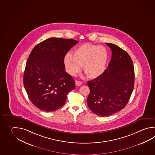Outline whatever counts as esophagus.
<instances>
[{
    "label": "esophagus",
    "mask_w": 155,
    "mask_h": 155,
    "mask_svg": "<svg viewBox=\"0 0 155 155\" xmlns=\"http://www.w3.org/2000/svg\"><path fill=\"white\" fill-rule=\"evenodd\" d=\"M76 85L77 86H80V85H82V82L81 81H76Z\"/></svg>",
    "instance_id": "obj_1"
}]
</instances>
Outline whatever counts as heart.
Masks as SVG:
<instances>
[{"instance_id": "heart-1", "label": "heart", "mask_w": 155, "mask_h": 155, "mask_svg": "<svg viewBox=\"0 0 155 155\" xmlns=\"http://www.w3.org/2000/svg\"><path fill=\"white\" fill-rule=\"evenodd\" d=\"M108 54L106 48L91 44H84L76 48L73 55L67 54L64 63L67 71L75 76L81 70L90 78L101 76L106 69Z\"/></svg>"}]
</instances>
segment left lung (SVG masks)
<instances>
[{
	"label": "left lung",
	"mask_w": 155,
	"mask_h": 155,
	"mask_svg": "<svg viewBox=\"0 0 155 155\" xmlns=\"http://www.w3.org/2000/svg\"><path fill=\"white\" fill-rule=\"evenodd\" d=\"M112 57L108 68L101 76L89 81V108L94 113L107 117L124 109L129 101L134 86L133 61L125 51L117 45L106 43Z\"/></svg>",
	"instance_id": "1"
}]
</instances>
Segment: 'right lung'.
<instances>
[{"label":"right lung","instance_id":"obj_1","mask_svg":"<svg viewBox=\"0 0 155 155\" xmlns=\"http://www.w3.org/2000/svg\"><path fill=\"white\" fill-rule=\"evenodd\" d=\"M78 41L51 38L32 49L24 74V85L36 107L47 112L62 107L75 88L72 77L65 71L64 58Z\"/></svg>","mask_w":155,"mask_h":155}]
</instances>
